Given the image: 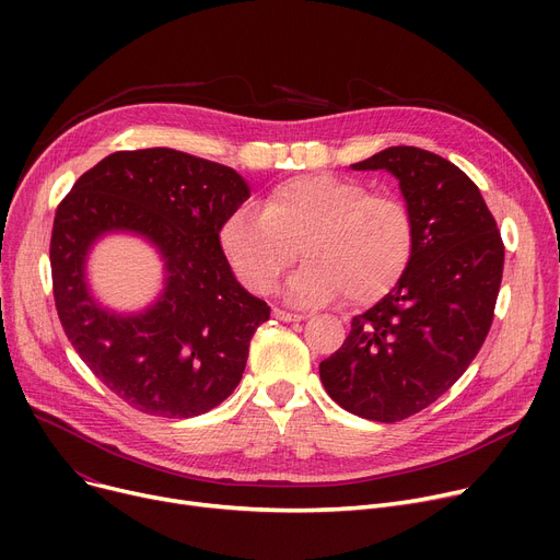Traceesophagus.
<instances>
[{"label":"esophagus","mask_w":560,"mask_h":560,"mask_svg":"<svg viewBox=\"0 0 560 560\" xmlns=\"http://www.w3.org/2000/svg\"><path fill=\"white\" fill-rule=\"evenodd\" d=\"M272 313H275V317L281 319V322H302V319L306 317V315H302V313H290V311H283V308H275Z\"/></svg>","instance_id":"34e87169"}]
</instances>
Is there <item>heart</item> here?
Wrapping results in <instances>:
<instances>
[{
  "label": "heart",
  "instance_id": "b5f03b06",
  "mask_svg": "<svg viewBox=\"0 0 560 560\" xmlns=\"http://www.w3.org/2000/svg\"><path fill=\"white\" fill-rule=\"evenodd\" d=\"M306 260L283 285L298 306H317L345 292L370 304L399 281L413 254V215L393 195H374L354 179L298 174L265 195L260 211L235 209L220 226V247L252 292H270L298 256Z\"/></svg>",
  "mask_w": 560,
  "mask_h": 560
}]
</instances>
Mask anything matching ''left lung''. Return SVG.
Here are the masks:
<instances>
[{
	"mask_svg": "<svg viewBox=\"0 0 560 560\" xmlns=\"http://www.w3.org/2000/svg\"><path fill=\"white\" fill-rule=\"evenodd\" d=\"M351 170H386L413 215V254L388 295L351 319L319 363L329 397L349 413L399 422L445 395L490 331L504 243L469 176L420 147H388Z\"/></svg>",
	"mask_w": 560,
	"mask_h": 560,
	"instance_id": "obj_1",
	"label": "left lung"
}]
</instances>
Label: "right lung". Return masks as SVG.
Returning <instances> with one entry per match:
<instances>
[{
	"instance_id": "1",
	"label": "right lung",
	"mask_w": 560,
	"mask_h": 560,
	"mask_svg": "<svg viewBox=\"0 0 560 560\" xmlns=\"http://www.w3.org/2000/svg\"><path fill=\"white\" fill-rule=\"evenodd\" d=\"M247 197L235 170L152 147L106 156L58 203L49 245L58 319L81 361L140 413L195 418L241 384L249 340L270 319L220 247L222 222ZM106 232H136L166 260V288L150 310L120 316L90 295L84 258Z\"/></svg>"
}]
</instances>
